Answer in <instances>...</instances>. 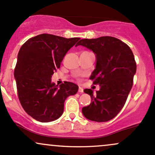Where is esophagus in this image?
Returning a JSON list of instances; mask_svg holds the SVG:
<instances>
[{"mask_svg":"<svg viewBox=\"0 0 155 155\" xmlns=\"http://www.w3.org/2000/svg\"><path fill=\"white\" fill-rule=\"evenodd\" d=\"M78 92H79V93H83V88H81V87H79V88H78Z\"/></svg>","mask_w":155,"mask_h":155,"instance_id":"esophagus-1","label":"esophagus"}]
</instances>
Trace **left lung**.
Returning a JSON list of instances; mask_svg holds the SVG:
<instances>
[{
	"instance_id": "1",
	"label": "left lung",
	"mask_w": 155,
	"mask_h": 155,
	"mask_svg": "<svg viewBox=\"0 0 155 155\" xmlns=\"http://www.w3.org/2000/svg\"><path fill=\"white\" fill-rule=\"evenodd\" d=\"M82 45L96 54V68L90 80L100 85V89L94 94L84 90L91 101L83 107V114L88 119L105 122L114 119L124 107L133 85L136 62L131 49L122 41L112 36L80 40L76 46Z\"/></svg>"
}]
</instances>
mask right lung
Listing matches in <instances>:
<instances>
[{
    "label": "right lung",
    "instance_id": "add662e5",
    "mask_svg": "<svg viewBox=\"0 0 155 155\" xmlns=\"http://www.w3.org/2000/svg\"><path fill=\"white\" fill-rule=\"evenodd\" d=\"M78 40L42 34L27 40L20 48L14 73L17 94L22 107L34 119L50 122L58 119L66 99L78 92L74 83L64 82L58 87L51 77Z\"/></svg>",
    "mask_w": 155,
    "mask_h": 155
}]
</instances>
